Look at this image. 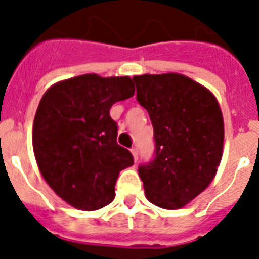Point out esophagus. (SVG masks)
<instances>
[{
	"mask_svg": "<svg viewBox=\"0 0 259 259\" xmlns=\"http://www.w3.org/2000/svg\"><path fill=\"white\" fill-rule=\"evenodd\" d=\"M132 154H133L134 161L137 162V160H138V149H137V148H132Z\"/></svg>",
	"mask_w": 259,
	"mask_h": 259,
	"instance_id": "1",
	"label": "esophagus"
}]
</instances>
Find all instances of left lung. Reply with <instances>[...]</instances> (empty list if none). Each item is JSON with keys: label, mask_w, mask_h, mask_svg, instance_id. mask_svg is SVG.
<instances>
[{"label": "left lung", "mask_w": 259, "mask_h": 259, "mask_svg": "<svg viewBox=\"0 0 259 259\" xmlns=\"http://www.w3.org/2000/svg\"><path fill=\"white\" fill-rule=\"evenodd\" d=\"M133 80L156 141L153 161L138 168L145 196L160 208H183L211 184L221 164V106L207 87L185 75L144 74Z\"/></svg>", "instance_id": "left-lung-1"}]
</instances>
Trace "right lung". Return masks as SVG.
<instances>
[{
    "label": "right lung",
    "mask_w": 259,
    "mask_h": 259,
    "mask_svg": "<svg viewBox=\"0 0 259 259\" xmlns=\"http://www.w3.org/2000/svg\"><path fill=\"white\" fill-rule=\"evenodd\" d=\"M134 91L129 76L86 74L55 83L42 95L32 132L34 158L47 184L75 208L110 204L118 175L133 165L132 153L117 144L110 109Z\"/></svg>",
    "instance_id": "1"
}]
</instances>
